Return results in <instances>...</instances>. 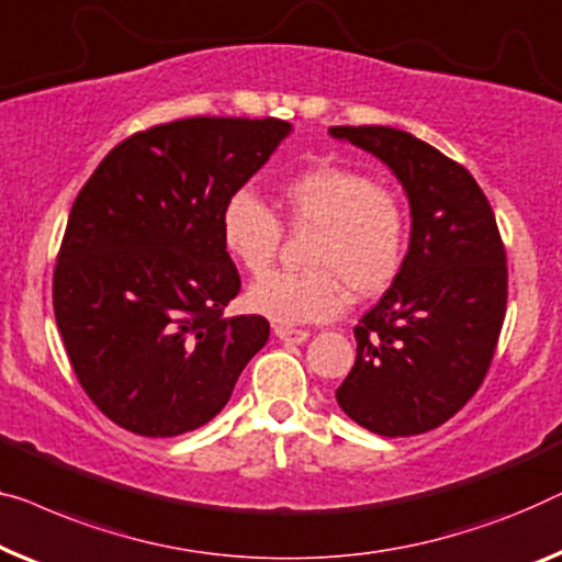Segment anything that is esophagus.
Returning a JSON list of instances; mask_svg holds the SVG:
<instances>
[{
	"mask_svg": "<svg viewBox=\"0 0 562 562\" xmlns=\"http://www.w3.org/2000/svg\"><path fill=\"white\" fill-rule=\"evenodd\" d=\"M273 335L281 341H289V345H301V341L308 339L306 329H291V327H273Z\"/></svg>",
	"mask_w": 562,
	"mask_h": 562,
	"instance_id": "obj_1",
	"label": "esophagus"
}]
</instances>
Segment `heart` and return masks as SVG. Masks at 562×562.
<instances>
[{
	"label": "heart",
	"mask_w": 562,
	"mask_h": 562,
	"mask_svg": "<svg viewBox=\"0 0 562 562\" xmlns=\"http://www.w3.org/2000/svg\"><path fill=\"white\" fill-rule=\"evenodd\" d=\"M276 210L294 227L312 231L304 271H271L248 286L246 301L276 324H308L337 316L345 289L372 299L393 286L408 256V210L370 175L316 165L276 184ZM281 223L254 192L238 190L221 210L225 254L248 273L273 263Z\"/></svg>",
	"instance_id": "1"
}]
</instances>
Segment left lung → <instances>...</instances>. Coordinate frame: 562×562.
I'll return each instance as SVG.
<instances>
[{
    "label": "left lung",
    "mask_w": 562,
    "mask_h": 562,
    "mask_svg": "<svg viewBox=\"0 0 562 562\" xmlns=\"http://www.w3.org/2000/svg\"><path fill=\"white\" fill-rule=\"evenodd\" d=\"M393 169L411 202L401 276L355 327L357 360L337 403L378 436H418L469 403L507 312V256L467 169L393 126H331Z\"/></svg>",
    "instance_id": "left-lung-1"
}]
</instances>
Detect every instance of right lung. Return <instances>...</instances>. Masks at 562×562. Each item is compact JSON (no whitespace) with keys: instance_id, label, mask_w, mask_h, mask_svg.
<instances>
[{"instance_id":"add662e5","label":"right lung","mask_w":562,"mask_h":562,"mask_svg":"<svg viewBox=\"0 0 562 562\" xmlns=\"http://www.w3.org/2000/svg\"><path fill=\"white\" fill-rule=\"evenodd\" d=\"M291 132L281 119L194 116L105 154L72 202L53 308L80 387L132 434L213 420L268 341L258 314L225 319L238 268L221 210Z\"/></svg>"}]
</instances>
